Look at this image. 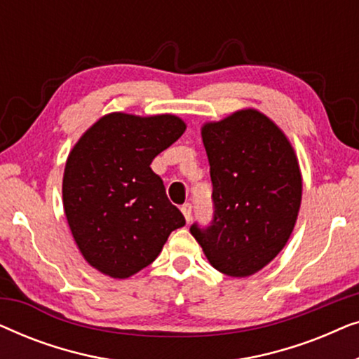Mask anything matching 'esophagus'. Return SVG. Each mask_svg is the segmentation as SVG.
Segmentation results:
<instances>
[{
	"mask_svg": "<svg viewBox=\"0 0 359 359\" xmlns=\"http://www.w3.org/2000/svg\"><path fill=\"white\" fill-rule=\"evenodd\" d=\"M181 212H183L186 222H189L191 217H193V204L186 203V204L181 205Z\"/></svg>",
	"mask_w": 359,
	"mask_h": 359,
	"instance_id": "1",
	"label": "esophagus"
}]
</instances>
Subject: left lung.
I'll return each instance as SVG.
<instances>
[{
	"label": "left lung",
	"instance_id": "8db88e82",
	"mask_svg": "<svg viewBox=\"0 0 359 359\" xmlns=\"http://www.w3.org/2000/svg\"><path fill=\"white\" fill-rule=\"evenodd\" d=\"M212 220L189 230L220 273L259 271L291 237L302 198L294 150L266 116L248 109L203 127Z\"/></svg>",
	"mask_w": 359,
	"mask_h": 359
}]
</instances>
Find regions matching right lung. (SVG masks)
Wrapping results in <instances>:
<instances>
[{"mask_svg":"<svg viewBox=\"0 0 359 359\" xmlns=\"http://www.w3.org/2000/svg\"><path fill=\"white\" fill-rule=\"evenodd\" d=\"M184 129L176 116L114 112L97 121L68 156V225L86 262L107 276L129 278L149 266L170 233L186 224L150 168Z\"/></svg>","mask_w":359,"mask_h":359,"instance_id":"add662e5","label":"right lung"}]
</instances>
